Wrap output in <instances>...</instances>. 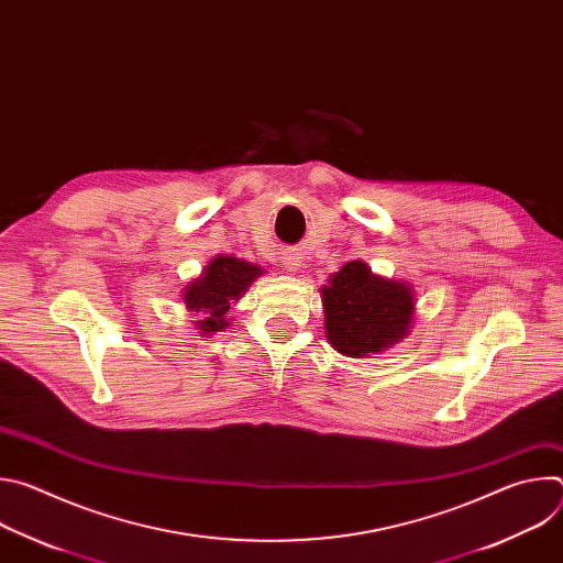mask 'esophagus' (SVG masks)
<instances>
[{
  "mask_svg": "<svg viewBox=\"0 0 563 563\" xmlns=\"http://www.w3.org/2000/svg\"><path fill=\"white\" fill-rule=\"evenodd\" d=\"M283 265H285L287 272H298L300 265H302V261H300L296 254H287V256L283 258Z\"/></svg>",
  "mask_w": 563,
  "mask_h": 563,
  "instance_id": "esophagus-1",
  "label": "esophagus"
}]
</instances>
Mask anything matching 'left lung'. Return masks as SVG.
Masks as SVG:
<instances>
[{"label":"left lung","instance_id":"8db88e82","mask_svg":"<svg viewBox=\"0 0 563 563\" xmlns=\"http://www.w3.org/2000/svg\"><path fill=\"white\" fill-rule=\"evenodd\" d=\"M328 343L350 358L380 354L404 341L415 323L417 298L406 280L374 274L352 261L320 287Z\"/></svg>","mask_w":563,"mask_h":563}]
</instances>
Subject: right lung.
<instances>
[{"label":"right lung","mask_w":563,"mask_h":563,"mask_svg":"<svg viewBox=\"0 0 563 563\" xmlns=\"http://www.w3.org/2000/svg\"><path fill=\"white\" fill-rule=\"evenodd\" d=\"M263 274L265 269L261 265L227 254H220L209 265H205L202 274L194 278L183 291L185 307L200 318L194 320L200 336L224 332L231 320L227 318V311L245 296L252 283Z\"/></svg>","instance_id":"add662e5"}]
</instances>
